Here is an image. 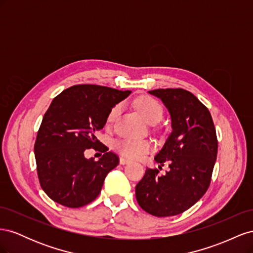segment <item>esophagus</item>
Returning <instances> with one entry per match:
<instances>
[{
    "label": "esophagus",
    "instance_id": "esophagus-1",
    "mask_svg": "<svg viewBox=\"0 0 253 253\" xmlns=\"http://www.w3.org/2000/svg\"><path fill=\"white\" fill-rule=\"evenodd\" d=\"M119 164L120 165H126V164H129V160L128 159H126L124 157H120L119 159Z\"/></svg>",
    "mask_w": 253,
    "mask_h": 253
}]
</instances>
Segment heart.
Segmentation results:
<instances>
[{
  "label": "heart",
  "instance_id": "heart-1",
  "mask_svg": "<svg viewBox=\"0 0 253 253\" xmlns=\"http://www.w3.org/2000/svg\"><path fill=\"white\" fill-rule=\"evenodd\" d=\"M136 109L142 115V117L148 122L159 121L163 116V109L155 99L149 96H142L137 99ZM120 110V105H116L112 109L108 116V122L111 124L116 118L117 114ZM115 148L120 153L122 156L129 159H140L144 154H147L152 149L153 144L150 140L147 139H133L125 138L116 142Z\"/></svg>",
  "mask_w": 253,
  "mask_h": 253
}]
</instances>
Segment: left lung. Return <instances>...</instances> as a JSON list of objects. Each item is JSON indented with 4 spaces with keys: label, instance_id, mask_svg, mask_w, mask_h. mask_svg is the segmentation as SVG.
<instances>
[{
    "label": "left lung",
    "instance_id": "1",
    "mask_svg": "<svg viewBox=\"0 0 253 253\" xmlns=\"http://www.w3.org/2000/svg\"><path fill=\"white\" fill-rule=\"evenodd\" d=\"M149 93L163 101L171 116L172 132L154 158L160 166L169 164L170 170L165 175L145 170L135 189L136 200L152 215L173 216L191 208L208 190L217 155L216 132L209 110L190 91Z\"/></svg>",
    "mask_w": 253,
    "mask_h": 253
}]
</instances>
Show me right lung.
Segmentation results:
<instances>
[{
  "label": "right lung",
  "instance_id": "obj_1",
  "mask_svg": "<svg viewBox=\"0 0 253 253\" xmlns=\"http://www.w3.org/2000/svg\"><path fill=\"white\" fill-rule=\"evenodd\" d=\"M108 86L79 84L53 98L45 113L35 142L38 177L53 202L79 208L99 195L106 175L119 164L113 152L98 162L85 158L84 151L101 142L97 132L103 128L112 109L131 94Z\"/></svg>",
  "mask_w": 253,
  "mask_h": 253
}]
</instances>
